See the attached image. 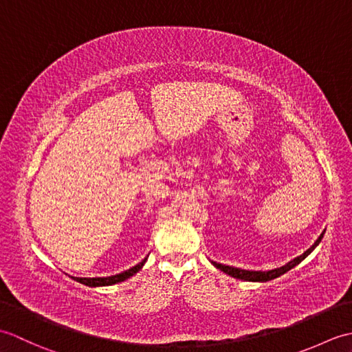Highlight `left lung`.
I'll list each match as a JSON object with an SVG mask.
<instances>
[{"mask_svg":"<svg viewBox=\"0 0 352 352\" xmlns=\"http://www.w3.org/2000/svg\"><path fill=\"white\" fill-rule=\"evenodd\" d=\"M324 237V233L320 234V237L318 239V241L315 242V245L311 246L310 250L305 251L302 256L296 257L295 260L289 261V263L286 266H281L278 269H274V271H267V272H260V271H245V269H237V267H231V266H226V265H221V263H216V261H213V265L221 269V271H223L226 274L234 276V278H239V280H246V281H269V280H274L276 278V276H280L283 274H286L287 271H290L292 267H295L296 265H300L301 261L309 256V254L316 248V246L319 245V242L322 241Z\"/></svg>","mask_w":352,"mask_h":352,"instance_id":"left-lung-1","label":"left lung"}]
</instances>
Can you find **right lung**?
<instances>
[{
  "instance_id": "right-lung-1",
  "label": "right lung",
  "mask_w": 352,
  "mask_h": 352,
  "mask_svg": "<svg viewBox=\"0 0 352 352\" xmlns=\"http://www.w3.org/2000/svg\"><path fill=\"white\" fill-rule=\"evenodd\" d=\"M145 261H146V258L142 260L139 265L129 269V271H124V272L118 274V275H113V276H106V278H76V280L78 283H81V284H86V286H91V287H95V286H110V284H116V283H121V281H124L126 278H130L131 275L136 274L139 269L144 266Z\"/></svg>"
}]
</instances>
